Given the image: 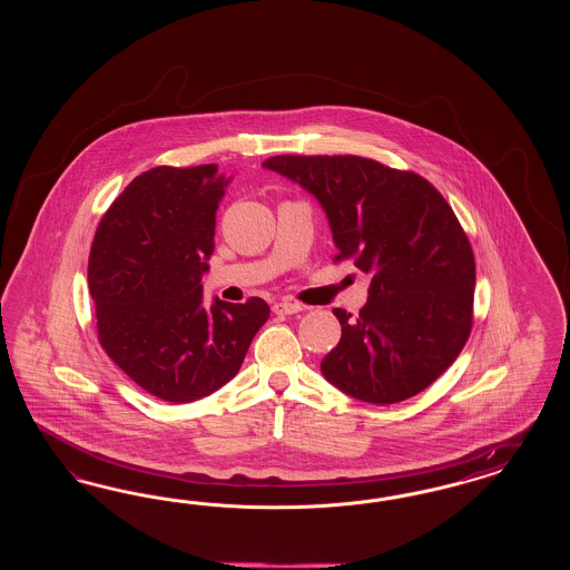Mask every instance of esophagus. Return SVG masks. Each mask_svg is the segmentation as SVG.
<instances>
[{
  "mask_svg": "<svg viewBox=\"0 0 570 570\" xmlns=\"http://www.w3.org/2000/svg\"><path fill=\"white\" fill-rule=\"evenodd\" d=\"M274 313L276 315H293V313H298V311H303V305H298V303H293V301H279V303H274Z\"/></svg>",
  "mask_w": 570,
  "mask_h": 570,
  "instance_id": "1",
  "label": "esophagus"
}]
</instances>
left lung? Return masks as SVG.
<instances>
[{"label":"left lung","instance_id":"1","mask_svg":"<svg viewBox=\"0 0 570 570\" xmlns=\"http://www.w3.org/2000/svg\"><path fill=\"white\" fill-rule=\"evenodd\" d=\"M263 165L322 203L334 261L372 276L357 317L334 309L343 334L322 374L376 405L431 386L466 345L474 317V253L443 194L417 173L365 156L279 155Z\"/></svg>","mask_w":570,"mask_h":570}]
</instances>
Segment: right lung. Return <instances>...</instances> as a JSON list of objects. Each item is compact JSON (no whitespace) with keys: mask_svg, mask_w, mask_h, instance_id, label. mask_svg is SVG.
<instances>
[{"mask_svg":"<svg viewBox=\"0 0 570 570\" xmlns=\"http://www.w3.org/2000/svg\"><path fill=\"white\" fill-rule=\"evenodd\" d=\"M229 179L215 163L155 167L104 213L87 282L98 341L155 397L190 403L234 379L269 317L259 296L203 307L215 210Z\"/></svg>","mask_w":570,"mask_h":570,"instance_id":"obj_1","label":"right lung"}]
</instances>
